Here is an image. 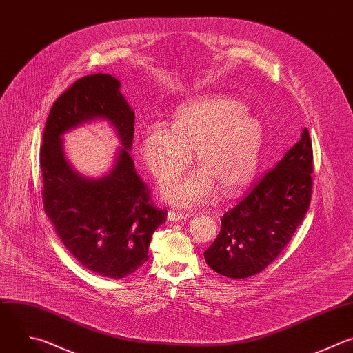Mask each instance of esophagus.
<instances>
[{"label": "esophagus", "instance_id": "obj_1", "mask_svg": "<svg viewBox=\"0 0 353 353\" xmlns=\"http://www.w3.org/2000/svg\"><path fill=\"white\" fill-rule=\"evenodd\" d=\"M190 216L192 214H189V213H181V211L170 210L167 214V219H168V221H179V220H188V219H190Z\"/></svg>", "mask_w": 353, "mask_h": 353}]
</instances>
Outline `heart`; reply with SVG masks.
I'll return each mask as SVG.
<instances>
[{
	"label": "heart",
	"instance_id": "heart-1",
	"mask_svg": "<svg viewBox=\"0 0 353 353\" xmlns=\"http://www.w3.org/2000/svg\"><path fill=\"white\" fill-rule=\"evenodd\" d=\"M263 145V128L241 101L210 94L182 105L171 128L150 125L142 136V154L161 185V194L176 205H194L219 189L241 192L253 179ZM196 152L201 170L188 177H172Z\"/></svg>",
	"mask_w": 353,
	"mask_h": 353
}]
</instances>
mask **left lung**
Listing matches in <instances>:
<instances>
[{"mask_svg":"<svg viewBox=\"0 0 353 353\" xmlns=\"http://www.w3.org/2000/svg\"><path fill=\"white\" fill-rule=\"evenodd\" d=\"M313 148L309 130L265 172L250 193L223 216L221 231L205 252L210 268L228 278L263 271L292 239L312 200Z\"/></svg>","mask_w":353,"mask_h":353,"instance_id":"left-lung-1","label":"left lung"}]
</instances>
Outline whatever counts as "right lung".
Wrapping results in <instances>:
<instances>
[{
	"label": "right lung",
	"mask_w": 353,
	"mask_h": 353,
	"mask_svg": "<svg viewBox=\"0 0 353 353\" xmlns=\"http://www.w3.org/2000/svg\"><path fill=\"white\" fill-rule=\"evenodd\" d=\"M104 117L121 139L113 170L103 179L78 176L65 163L60 134L82 121ZM134 114L119 92V82L105 74L78 79L50 110L40 170L46 214L65 245L88 270L108 278H123L149 260L153 232L165 223L149 186L134 171L130 150Z\"/></svg>",
	"instance_id": "right-lung-1"
}]
</instances>
